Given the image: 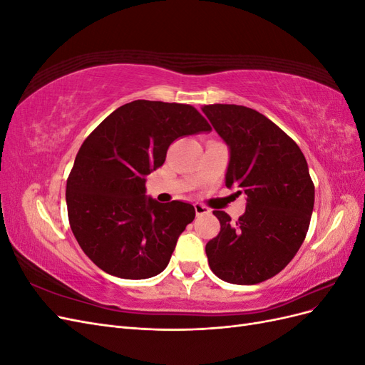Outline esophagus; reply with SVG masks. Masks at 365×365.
<instances>
[{
  "mask_svg": "<svg viewBox=\"0 0 365 365\" xmlns=\"http://www.w3.org/2000/svg\"><path fill=\"white\" fill-rule=\"evenodd\" d=\"M195 212H196V216H202V215H207L210 210L205 207V205H202V204H200V202H196L195 204Z\"/></svg>",
  "mask_w": 365,
  "mask_h": 365,
  "instance_id": "34e87169",
  "label": "esophagus"
}]
</instances>
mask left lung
<instances>
[{
    "label": "left lung",
    "mask_w": 365,
    "mask_h": 365,
    "mask_svg": "<svg viewBox=\"0 0 365 365\" xmlns=\"http://www.w3.org/2000/svg\"><path fill=\"white\" fill-rule=\"evenodd\" d=\"M202 113L230 148L227 187L247 195L236 222L215 210L220 231L205 245L210 269L220 280L256 284L279 274L306 237L315 187L297 143L256 109L205 105Z\"/></svg>",
    "instance_id": "obj_1"
}]
</instances>
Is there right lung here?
<instances>
[{"label": "right lung", "instance_id": "1", "mask_svg": "<svg viewBox=\"0 0 365 365\" xmlns=\"http://www.w3.org/2000/svg\"><path fill=\"white\" fill-rule=\"evenodd\" d=\"M208 130L190 105L134 101L86 137L65 197L73 235L98 268L129 280L165 269L195 208L146 196V176L161 168L175 140Z\"/></svg>", "mask_w": 365, "mask_h": 365}]
</instances>
